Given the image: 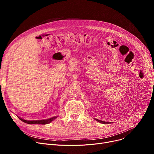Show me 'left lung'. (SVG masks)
I'll return each mask as SVG.
<instances>
[{"label": "left lung", "mask_w": 154, "mask_h": 154, "mask_svg": "<svg viewBox=\"0 0 154 154\" xmlns=\"http://www.w3.org/2000/svg\"><path fill=\"white\" fill-rule=\"evenodd\" d=\"M96 121H97V122H100V123H102V124H110L111 122H105V121H103V120H99V119H94Z\"/></svg>", "instance_id": "1"}]
</instances>
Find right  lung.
<instances>
[{
	"label": "right lung",
	"instance_id": "right-lung-1",
	"mask_svg": "<svg viewBox=\"0 0 154 154\" xmlns=\"http://www.w3.org/2000/svg\"><path fill=\"white\" fill-rule=\"evenodd\" d=\"M58 116H55V117H51L50 119H44V120H25V119H22L19 117H18V118L20 120H21L22 121H23V122L29 124H42V125H45V124H47L51 123Z\"/></svg>",
	"mask_w": 154,
	"mask_h": 154
}]
</instances>
